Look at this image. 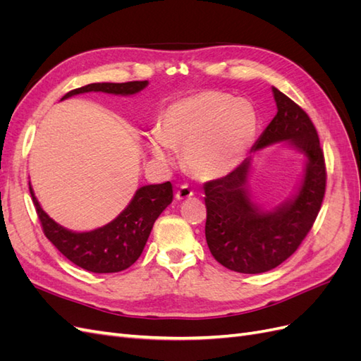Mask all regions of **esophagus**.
<instances>
[{
  "mask_svg": "<svg viewBox=\"0 0 361 361\" xmlns=\"http://www.w3.org/2000/svg\"><path fill=\"white\" fill-rule=\"evenodd\" d=\"M192 194H194V192L191 191V188L188 187V185H180V187H179L178 191H176V199H178V200L190 199Z\"/></svg>",
  "mask_w": 361,
  "mask_h": 361,
  "instance_id": "1",
  "label": "esophagus"
}]
</instances>
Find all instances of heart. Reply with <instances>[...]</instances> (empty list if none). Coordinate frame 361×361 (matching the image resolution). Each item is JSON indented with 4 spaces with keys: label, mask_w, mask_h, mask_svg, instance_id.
<instances>
[{
    "label": "heart",
    "mask_w": 361,
    "mask_h": 361,
    "mask_svg": "<svg viewBox=\"0 0 361 361\" xmlns=\"http://www.w3.org/2000/svg\"><path fill=\"white\" fill-rule=\"evenodd\" d=\"M257 113L245 99L204 90L167 106L158 133L147 138L150 154L170 162L183 150V164L199 179H216L235 170L253 146Z\"/></svg>",
    "instance_id": "heart-1"
}]
</instances>
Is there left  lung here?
<instances>
[{
	"mask_svg": "<svg viewBox=\"0 0 361 361\" xmlns=\"http://www.w3.org/2000/svg\"><path fill=\"white\" fill-rule=\"evenodd\" d=\"M277 114L253 150L289 141L307 158L301 188L295 197L264 212L250 199L251 158L224 178L204 183L206 243L227 269L259 274L279 267L307 236L319 214L326 187L324 152L316 128L300 105L272 87Z\"/></svg>",
	"mask_w": 361,
	"mask_h": 361,
	"instance_id": "obj_1",
	"label": "left lung"
}]
</instances>
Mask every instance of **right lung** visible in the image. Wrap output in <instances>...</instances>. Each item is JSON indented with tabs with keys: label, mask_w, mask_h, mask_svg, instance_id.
<instances>
[{
	"label": "right lung",
	"mask_w": 361,
	"mask_h": 361,
	"mask_svg": "<svg viewBox=\"0 0 361 361\" xmlns=\"http://www.w3.org/2000/svg\"><path fill=\"white\" fill-rule=\"evenodd\" d=\"M146 85L147 81L94 82L71 90L61 97V101L87 92L134 94ZM30 194L45 236L72 264L97 274L123 271L137 262L143 253L155 220L173 200L170 182L146 185L135 192L134 199L116 220L92 232L75 233L59 226L47 215L31 187Z\"/></svg>",
	"instance_id": "add662e5"
}]
</instances>
